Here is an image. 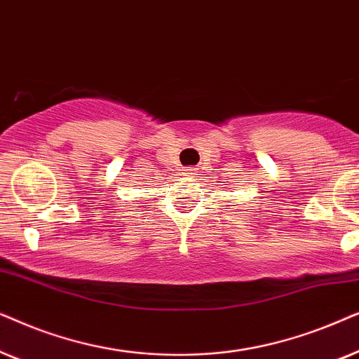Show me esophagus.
I'll return each instance as SVG.
<instances>
[{
  "instance_id": "34e87169",
  "label": "esophagus",
  "mask_w": 359,
  "mask_h": 359,
  "mask_svg": "<svg viewBox=\"0 0 359 359\" xmlns=\"http://www.w3.org/2000/svg\"><path fill=\"white\" fill-rule=\"evenodd\" d=\"M184 175L194 177V175H195V169H194V167H185V169H184Z\"/></svg>"
}]
</instances>
